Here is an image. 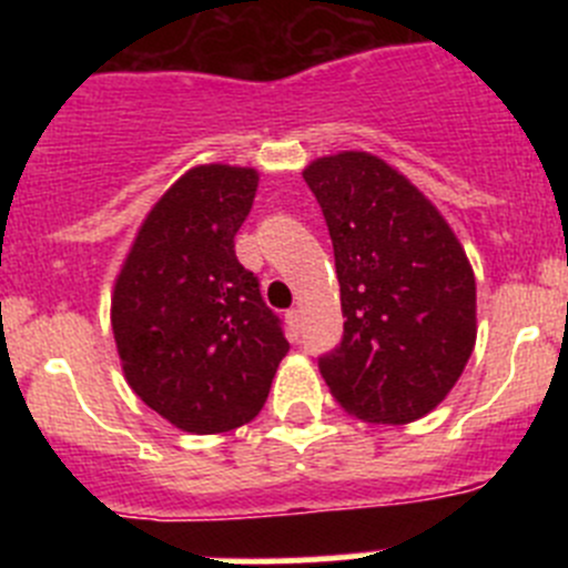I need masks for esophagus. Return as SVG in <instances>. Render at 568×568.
Instances as JSON below:
<instances>
[{
    "label": "esophagus",
    "instance_id": "34e87169",
    "mask_svg": "<svg viewBox=\"0 0 568 568\" xmlns=\"http://www.w3.org/2000/svg\"><path fill=\"white\" fill-rule=\"evenodd\" d=\"M285 321H288V332H291V337H300V332H302V316H300V311H296V307H291L288 313H285Z\"/></svg>",
    "mask_w": 568,
    "mask_h": 568
}]
</instances>
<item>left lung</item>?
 <instances>
[{"mask_svg":"<svg viewBox=\"0 0 568 568\" xmlns=\"http://www.w3.org/2000/svg\"><path fill=\"white\" fill-rule=\"evenodd\" d=\"M341 283L343 337L318 371L337 404L371 423H412L459 382L475 346V277L437 209L371 153L305 170Z\"/></svg>","mask_w":568,"mask_h":568,"instance_id":"8db88e82","label":"left lung"}]
</instances>
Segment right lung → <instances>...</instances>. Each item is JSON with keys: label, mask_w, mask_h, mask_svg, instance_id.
<instances>
[{"label": "right lung", "mask_w": 568, "mask_h": 568, "mask_svg": "<svg viewBox=\"0 0 568 568\" xmlns=\"http://www.w3.org/2000/svg\"><path fill=\"white\" fill-rule=\"evenodd\" d=\"M255 189L250 168L189 170L142 222L114 283L112 332L125 379L183 432L250 423L288 354L283 321L233 242Z\"/></svg>", "instance_id": "1"}]
</instances>
